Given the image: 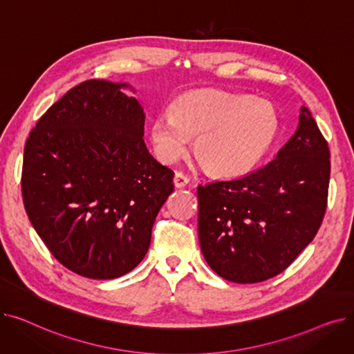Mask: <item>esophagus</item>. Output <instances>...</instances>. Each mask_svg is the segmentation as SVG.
I'll return each instance as SVG.
<instances>
[{
  "label": "esophagus",
  "mask_w": 354,
  "mask_h": 354,
  "mask_svg": "<svg viewBox=\"0 0 354 354\" xmlns=\"http://www.w3.org/2000/svg\"><path fill=\"white\" fill-rule=\"evenodd\" d=\"M174 183H175L176 188H183V187H187V185L189 183V178H188V175H185L183 172L178 171V172L175 174Z\"/></svg>",
  "instance_id": "esophagus-1"
}]
</instances>
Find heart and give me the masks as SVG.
<instances>
[{
  "instance_id": "1",
  "label": "heart",
  "mask_w": 354,
  "mask_h": 354,
  "mask_svg": "<svg viewBox=\"0 0 354 354\" xmlns=\"http://www.w3.org/2000/svg\"><path fill=\"white\" fill-rule=\"evenodd\" d=\"M280 120L270 102L224 91H195L172 104V115L158 116L151 139L158 158L171 163L195 138L199 163L216 176L250 172L274 143Z\"/></svg>"
}]
</instances>
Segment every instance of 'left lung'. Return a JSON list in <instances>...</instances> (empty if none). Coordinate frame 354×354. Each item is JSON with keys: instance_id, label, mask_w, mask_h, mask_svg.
Masks as SVG:
<instances>
[{"instance_id": "left-lung-1", "label": "left lung", "mask_w": 354, "mask_h": 354, "mask_svg": "<svg viewBox=\"0 0 354 354\" xmlns=\"http://www.w3.org/2000/svg\"><path fill=\"white\" fill-rule=\"evenodd\" d=\"M330 151L307 107L277 158L231 180L199 185L198 234L208 266L228 281H266L311 243L327 208Z\"/></svg>"}]
</instances>
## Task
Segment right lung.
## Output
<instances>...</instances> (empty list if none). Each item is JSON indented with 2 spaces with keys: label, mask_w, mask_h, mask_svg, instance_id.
Wrapping results in <instances>:
<instances>
[{
  "label": "right lung",
  "mask_w": 354,
  "mask_h": 354,
  "mask_svg": "<svg viewBox=\"0 0 354 354\" xmlns=\"http://www.w3.org/2000/svg\"><path fill=\"white\" fill-rule=\"evenodd\" d=\"M126 84L91 79L47 109L24 147L21 192L35 232L60 264L111 280L147 252L174 171L143 140L145 113Z\"/></svg>",
  "instance_id": "right-lung-1"
}]
</instances>
